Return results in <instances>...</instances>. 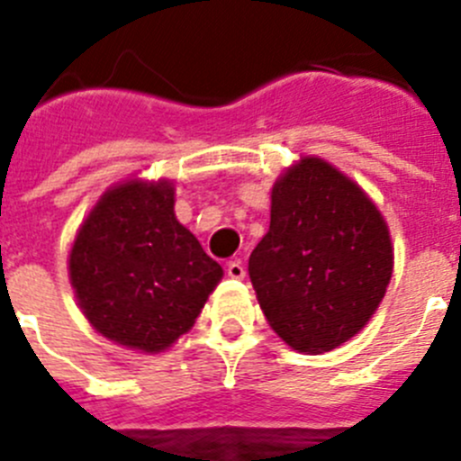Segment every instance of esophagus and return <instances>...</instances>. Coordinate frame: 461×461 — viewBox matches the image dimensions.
Here are the masks:
<instances>
[{
	"label": "esophagus",
	"instance_id": "34e87169",
	"mask_svg": "<svg viewBox=\"0 0 461 461\" xmlns=\"http://www.w3.org/2000/svg\"><path fill=\"white\" fill-rule=\"evenodd\" d=\"M226 272L230 279H244V275H247V267L242 266V260H230L226 266Z\"/></svg>",
	"mask_w": 461,
	"mask_h": 461
}]
</instances>
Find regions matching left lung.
<instances>
[{"label": "left lung", "instance_id": "1", "mask_svg": "<svg viewBox=\"0 0 461 461\" xmlns=\"http://www.w3.org/2000/svg\"><path fill=\"white\" fill-rule=\"evenodd\" d=\"M393 242L367 194L319 157H304L272 186L270 230L249 256L258 304L300 353L356 337L393 276Z\"/></svg>", "mask_w": 461, "mask_h": 461}]
</instances>
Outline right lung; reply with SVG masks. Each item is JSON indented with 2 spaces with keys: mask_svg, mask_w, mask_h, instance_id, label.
I'll return each instance as SVG.
<instances>
[{
  "mask_svg": "<svg viewBox=\"0 0 461 461\" xmlns=\"http://www.w3.org/2000/svg\"><path fill=\"white\" fill-rule=\"evenodd\" d=\"M68 276L96 332L158 353L194 328L223 270L177 221L170 182L129 180L89 212L73 240Z\"/></svg>",
  "mask_w": 461,
  "mask_h": 461,
  "instance_id": "1",
  "label": "right lung"
}]
</instances>
